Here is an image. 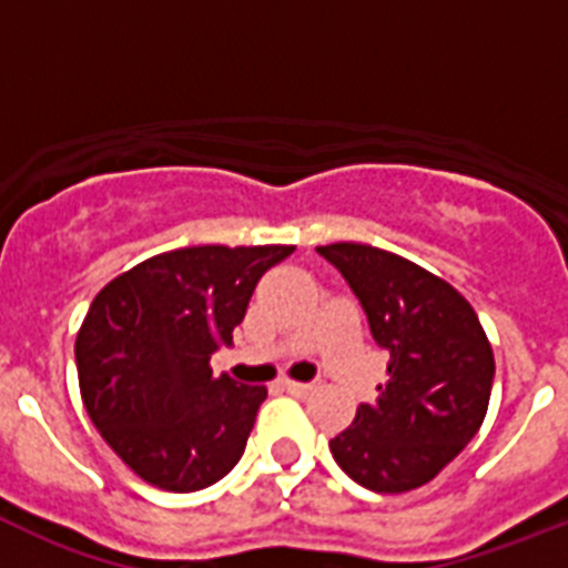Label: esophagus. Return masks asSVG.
Returning <instances> with one entry per match:
<instances>
[{
    "label": "esophagus",
    "instance_id": "34e87169",
    "mask_svg": "<svg viewBox=\"0 0 568 568\" xmlns=\"http://www.w3.org/2000/svg\"><path fill=\"white\" fill-rule=\"evenodd\" d=\"M281 386H284V389H287L290 395H298V398H304V395H307L310 389H313V384H301V381H290V378L281 381Z\"/></svg>",
    "mask_w": 568,
    "mask_h": 568
}]
</instances>
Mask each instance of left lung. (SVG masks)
I'll return each mask as SVG.
<instances>
[{"label":"left lung","instance_id":"left-lung-1","mask_svg":"<svg viewBox=\"0 0 568 568\" xmlns=\"http://www.w3.org/2000/svg\"><path fill=\"white\" fill-rule=\"evenodd\" d=\"M364 307L389 353L375 404L329 440L335 464L364 489H418L478 435L495 355L469 301L444 278L386 250L338 241L318 247Z\"/></svg>","mask_w":568,"mask_h":568}]
</instances>
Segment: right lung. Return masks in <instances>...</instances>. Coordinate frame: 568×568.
<instances>
[{"label":"right lung","mask_w":568,"mask_h":568,"mask_svg":"<svg viewBox=\"0 0 568 568\" xmlns=\"http://www.w3.org/2000/svg\"><path fill=\"white\" fill-rule=\"evenodd\" d=\"M295 247H182L135 264L93 298L77 338L82 400L130 469L168 491L222 480L244 455L267 386L213 375L250 295Z\"/></svg>","instance_id":"1"}]
</instances>
